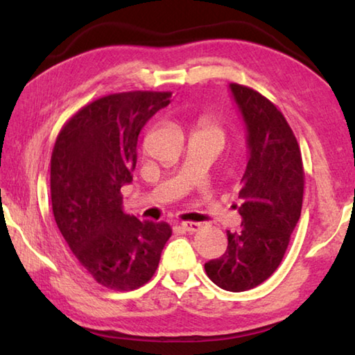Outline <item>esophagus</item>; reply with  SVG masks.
I'll return each instance as SVG.
<instances>
[{
	"label": "esophagus",
	"instance_id": "esophagus-1",
	"mask_svg": "<svg viewBox=\"0 0 355 355\" xmlns=\"http://www.w3.org/2000/svg\"><path fill=\"white\" fill-rule=\"evenodd\" d=\"M182 227L189 232V233H193V232H198L201 229V224L200 223H191V221H183L182 223Z\"/></svg>",
	"mask_w": 355,
	"mask_h": 355
}]
</instances>
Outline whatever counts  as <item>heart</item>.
<instances>
[{
  "instance_id": "heart-1",
  "label": "heart",
  "mask_w": 355,
  "mask_h": 355,
  "mask_svg": "<svg viewBox=\"0 0 355 355\" xmlns=\"http://www.w3.org/2000/svg\"><path fill=\"white\" fill-rule=\"evenodd\" d=\"M200 130H202V131H207V132H210V134H215V135H218V137H221L223 139V130H221V126L218 125L214 119H210V117H206V119H202L201 122H200Z\"/></svg>"
}]
</instances>
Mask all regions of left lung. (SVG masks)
<instances>
[{
    "label": "left lung",
    "instance_id": "1",
    "mask_svg": "<svg viewBox=\"0 0 355 355\" xmlns=\"http://www.w3.org/2000/svg\"><path fill=\"white\" fill-rule=\"evenodd\" d=\"M229 87L247 128L243 229L227 230V250L205 268L220 288L239 293L267 281L282 262L302 210L305 173L297 140L276 105L253 88Z\"/></svg>",
    "mask_w": 355,
    "mask_h": 355
}]
</instances>
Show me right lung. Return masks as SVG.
<instances>
[{
  "label": "right lung",
  "instance_id": "obj_1",
  "mask_svg": "<svg viewBox=\"0 0 355 355\" xmlns=\"http://www.w3.org/2000/svg\"><path fill=\"white\" fill-rule=\"evenodd\" d=\"M169 92L101 97L64 125L51 153L50 192L58 229L96 282L117 291L154 276L172 235L168 223L123 212L122 186L132 182L141 128L171 103Z\"/></svg>",
  "mask_w": 355,
  "mask_h": 355
}]
</instances>
